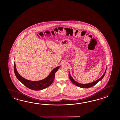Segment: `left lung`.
<instances>
[{
	"instance_id": "1",
	"label": "left lung",
	"mask_w": 120,
	"mask_h": 120,
	"mask_svg": "<svg viewBox=\"0 0 120 120\" xmlns=\"http://www.w3.org/2000/svg\"><path fill=\"white\" fill-rule=\"evenodd\" d=\"M106 70V69L105 70V73L103 74V75H102V76L101 78H100L99 79H98V80L92 82V83H90V84H80V83H78V82H77L76 81H75L73 79V78L72 77V76H71L69 72V79H70V80L71 81V82L73 83V84H74L75 85H76L77 86H78V87H82V88H89V87H92L94 86V85H95L97 83H98V82H99L100 80H102V79L103 78V77L104 76L105 74Z\"/></svg>"
}]
</instances>
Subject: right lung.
<instances>
[{"mask_svg": "<svg viewBox=\"0 0 120 120\" xmlns=\"http://www.w3.org/2000/svg\"><path fill=\"white\" fill-rule=\"evenodd\" d=\"M59 66L53 69L50 74L47 78L44 80L40 81H33L27 80L21 76L19 74L16 68L15 63H14V72L15 76L17 79L20 81L26 87L35 91H39L43 90L50 86L52 84L55 79V73L58 71Z\"/></svg>", "mask_w": 120, "mask_h": 120, "instance_id": "obj_1", "label": "right lung"}]
</instances>
